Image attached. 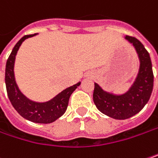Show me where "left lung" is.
I'll use <instances>...</instances> for the list:
<instances>
[{
	"instance_id": "left-lung-1",
	"label": "left lung",
	"mask_w": 158,
	"mask_h": 158,
	"mask_svg": "<svg viewBox=\"0 0 158 158\" xmlns=\"http://www.w3.org/2000/svg\"><path fill=\"white\" fill-rule=\"evenodd\" d=\"M133 44L140 60L136 81L127 93L114 95L104 91L95 83L93 100L98 109L115 119H127L137 114L150 98L154 85V74L150 56L144 45L135 37L126 36Z\"/></svg>"
}]
</instances>
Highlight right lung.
Returning a JSON list of instances; mask_svg holds the SVG:
<instances>
[{"instance_id":"add662e5","label":"right lung","mask_w":158,"mask_h":158,"mask_svg":"<svg viewBox=\"0 0 158 158\" xmlns=\"http://www.w3.org/2000/svg\"><path fill=\"white\" fill-rule=\"evenodd\" d=\"M34 35L36 34L25 35L22 37L12 49V51L10 54L6 62L5 84L8 97L11 105L22 118L35 123L48 124L55 121L64 114L68 108L70 95L80 85V82L66 89L59 95H57L55 98H53L51 100L44 103H38L31 101L20 91L15 82L13 72L15 56L23 40Z\"/></svg>"}]
</instances>
